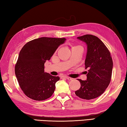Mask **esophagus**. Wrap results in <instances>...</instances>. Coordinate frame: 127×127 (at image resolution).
<instances>
[{"instance_id":"obj_1","label":"esophagus","mask_w":127,"mask_h":127,"mask_svg":"<svg viewBox=\"0 0 127 127\" xmlns=\"http://www.w3.org/2000/svg\"><path fill=\"white\" fill-rule=\"evenodd\" d=\"M62 77H63V78H64L67 79L68 80H72V78H70V77H67V76H63Z\"/></svg>"}]
</instances>
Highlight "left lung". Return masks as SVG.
I'll use <instances>...</instances> for the list:
<instances>
[{"label":"left lung","instance_id":"left-lung-1","mask_svg":"<svg viewBox=\"0 0 127 127\" xmlns=\"http://www.w3.org/2000/svg\"><path fill=\"white\" fill-rule=\"evenodd\" d=\"M87 45L85 67L87 79L80 82L81 87L75 91L83 99L91 100L102 95L110 82L113 63L110 53L99 38L92 35L77 37Z\"/></svg>","mask_w":127,"mask_h":127}]
</instances>
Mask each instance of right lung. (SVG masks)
I'll use <instances>...</instances> for the list:
<instances>
[{"label":"right lung","mask_w":127,"mask_h":127,"mask_svg":"<svg viewBox=\"0 0 127 127\" xmlns=\"http://www.w3.org/2000/svg\"><path fill=\"white\" fill-rule=\"evenodd\" d=\"M65 38L40 37L26 44L20 51L15 66L19 85L27 97L42 101L51 97L59 77L44 72V64L49 61Z\"/></svg>","instance_id":"1"}]
</instances>
